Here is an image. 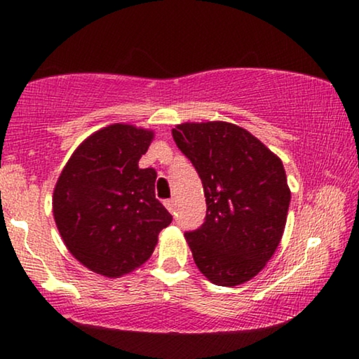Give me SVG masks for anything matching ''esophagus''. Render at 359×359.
I'll return each instance as SVG.
<instances>
[{
    "label": "esophagus",
    "mask_w": 359,
    "mask_h": 359,
    "mask_svg": "<svg viewBox=\"0 0 359 359\" xmlns=\"http://www.w3.org/2000/svg\"><path fill=\"white\" fill-rule=\"evenodd\" d=\"M165 208L170 210L171 214L175 212V209H176V201L175 199H168V201H165Z\"/></svg>",
    "instance_id": "obj_1"
}]
</instances>
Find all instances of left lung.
Returning a JSON list of instances; mask_svg holds the SVG:
<instances>
[{
  "instance_id": "obj_1",
  "label": "left lung",
  "mask_w": 359,
  "mask_h": 359,
  "mask_svg": "<svg viewBox=\"0 0 359 359\" xmlns=\"http://www.w3.org/2000/svg\"><path fill=\"white\" fill-rule=\"evenodd\" d=\"M203 181L204 224L184 237L199 271L217 286L257 276L276 252L291 203L283 161L230 122H184L171 130Z\"/></svg>"
}]
</instances>
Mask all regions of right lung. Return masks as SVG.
Wrapping results in <instances>:
<instances>
[{"label":"right lung","instance_id":"obj_1","mask_svg":"<svg viewBox=\"0 0 359 359\" xmlns=\"http://www.w3.org/2000/svg\"><path fill=\"white\" fill-rule=\"evenodd\" d=\"M154 130L111 124L83 140L53 189L68 252L93 273L119 278L144 264L171 214L155 198L156 171L139 168Z\"/></svg>","mask_w":359,"mask_h":359}]
</instances>
